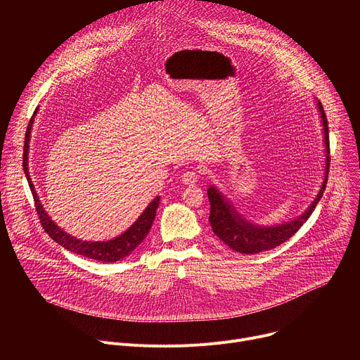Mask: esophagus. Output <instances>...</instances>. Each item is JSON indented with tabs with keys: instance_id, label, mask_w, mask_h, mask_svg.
Returning <instances> with one entry per match:
<instances>
[{
	"instance_id": "1",
	"label": "esophagus",
	"mask_w": 360,
	"mask_h": 360,
	"mask_svg": "<svg viewBox=\"0 0 360 360\" xmlns=\"http://www.w3.org/2000/svg\"><path fill=\"white\" fill-rule=\"evenodd\" d=\"M198 179H199V175L195 171H185L182 174V182L186 185H193L198 182Z\"/></svg>"
}]
</instances>
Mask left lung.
Instances as JSON below:
<instances>
[{
	"label": "left lung",
	"mask_w": 360,
	"mask_h": 360,
	"mask_svg": "<svg viewBox=\"0 0 360 360\" xmlns=\"http://www.w3.org/2000/svg\"><path fill=\"white\" fill-rule=\"evenodd\" d=\"M318 108L321 111L322 122H323V134H325V145H326V175L325 181L322 184L321 192L318 193L316 199L312 202V205L304 214H302L295 221H290L283 225L264 228L256 226L246 219H243L232 207L231 203L221 195V192L211 186L208 189V199L211 203V214H210V222L212 226L214 233L231 249L240 252V253H258L262 250H269L281 243L286 242L289 238H292L300 226L309 219L314 210L316 208V203L322 198L326 184H328V174H329V165H330V157H329V129H328V120L323 111V107L321 102H318Z\"/></svg>",
	"instance_id": "1"
}]
</instances>
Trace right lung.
<instances>
[{
    "label": "right lung",
    "instance_id": "1",
    "mask_svg": "<svg viewBox=\"0 0 360 360\" xmlns=\"http://www.w3.org/2000/svg\"><path fill=\"white\" fill-rule=\"evenodd\" d=\"M35 114H37V110H35L34 115ZM32 122H34V117H31L30 124L27 127V132H25L22 167H24V172H25L30 189H31L34 200H35V210H37V215L39 218L41 226L57 243H60L61 246H64L65 249H68L74 253L85 256V258H89L94 261H101V262H117L120 259H124L125 256H128L148 235V232L152 226V222H153V219H155V215H157V210L160 205V196H157L148 205V208L143 211V214L136 219V222L127 232H124L121 236H118L112 240L85 242V240H79V239L68 235L67 232L60 229L46 215V212L44 211L42 205L37 196V192L34 189L31 178L28 175V148H30L28 142H30Z\"/></svg>",
    "mask_w": 360,
    "mask_h": 360
}]
</instances>
